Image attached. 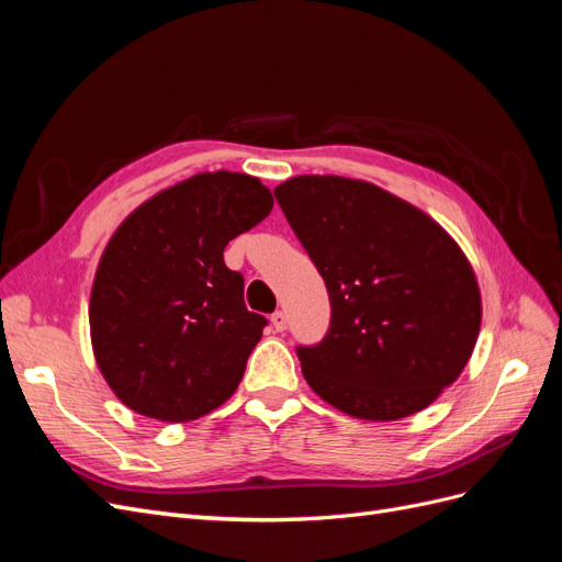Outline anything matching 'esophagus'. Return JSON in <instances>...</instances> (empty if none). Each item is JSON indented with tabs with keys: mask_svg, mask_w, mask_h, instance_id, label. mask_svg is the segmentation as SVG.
<instances>
[{
	"mask_svg": "<svg viewBox=\"0 0 562 562\" xmlns=\"http://www.w3.org/2000/svg\"><path fill=\"white\" fill-rule=\"evenodd\" d=\"M271 326H274L277 333H283L288 328L285 312H274V314H271Z\"/></svg>",
	"mask_w": 562,
	"mask_h": 562,
	"instance_id": "1",
	"label": "esophagus"
}]
</instances>
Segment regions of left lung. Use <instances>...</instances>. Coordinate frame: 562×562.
<instances>
[{
	"instance_id": "left-lung-1",
	"label": "left lung",
	"mask_w": 562,
	"mask_h": 562,
	"mask_svg": "<svg viewBox=\"0 0 562 562\" xmlns=\"http://www.w3.org/2000/svg\"><path fill=\"white\" fill-rule=\"evenodd\" d=\"M330 297V328L297 347L307 384L351 417L391 422L431 405L481 330L467 255L427 213L380 187L297 176L274 190Z\"/></svg>"
}]
</instances>
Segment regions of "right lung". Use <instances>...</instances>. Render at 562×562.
Here are the masks:
<instances>
[{"label":"right lung","instance_id":"obj_1","mask_svg":"<svg viewBox=\"0 0 562 562\" xmlns=\"http://www.w3.org/2000/svg\"><path fill=\"white\" fill-rule=\"evenodd\" d=\"M274 199L246 173H199L135 209L100 258L91 342L100 372L131 411L190 422L239 386L267 318L248 312L225 246Z\"/></svg>","mask_w":562,"mask_h":562}]
</instances>
